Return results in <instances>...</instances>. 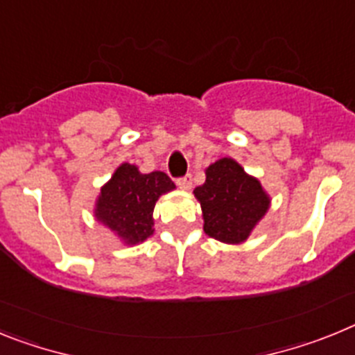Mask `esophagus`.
Masks as SVG:
<instances>
[{
  "instance_id": "34e87169",
  "label": "esophagus",
  "mask_w": 355,
  "mask_h": 355,
  "mask_svg": "<svg viewBox=\"0 0 355 355\" xmlns=\"http://www.w3.org/2000/svg\"><path fill=\"white\" fill-rule=\"evenodd\" d=\"M175 183H178V187H180L181 190H190V188H192V175L188 174L184 175V178H180Z\"/></svg>"
}]
</instances>
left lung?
I'll use <instances>...</instances> for the list:
<instances>
[{"label":"left lung","mask_w":355,"mask_h":355,"mask_svg":"<svg viewBox=\"0 0 355 355\" xmlns=\"http://www.w3.org/2000/svg\"><path fill=\"white\" fill-rule=\"evenodd\" d=\"M202 208L205 233L224 243H241L270 206L261 183L233 158H222L206 168V181L193 190Z\"/></svg>","instance_id":"left-lung-1"}]
</instances>
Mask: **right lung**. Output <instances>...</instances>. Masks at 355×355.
I'll return each instance as SVG.
<instances>
[{
    "label": "right lung",
    "instance_id": "1",
    "mask_svg": "<svg viewBox=\"0 0 355 355\" xmlns=\"http://www.w3.org/2000/svg\"><path fill=\"white\" fill-rule=\"evenodd\" d=\"M175 184L165 172L142 174L139 167L122 163L101 188L96 202V218L112 229L126 245H137L153 234V211L159 196Z\"/></svg>",
    "mask_w": 355,
    "mask_h": 355
}]
</instances>
